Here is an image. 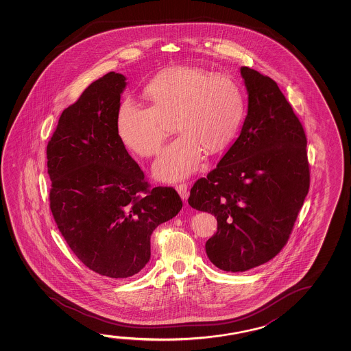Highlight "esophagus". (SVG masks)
Masks as SVG:
<instances>
[{"label": "esophagus", "mask_w": 351, "mask_h": 351, "mask_svg": "<svg viewBox=\"0 0 351 351\" xmlns=\"http://www.w3.org/2000/svg\"><path fill=\"white\" fill-rule=\"evenodd\" d=\"M176 191L178 192V195L180 197L182 198V199H187L189 198V195H190V192H189V186L187 184H176Z\"/></svg>", "instance_id": "esophagus-1"}]
</instances>
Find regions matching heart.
I'll return each mask as SVG.
<instances>
[{"instance_id": "obj_1", "label": "heart", "mask_w": 351, "mask_h": 351, "mask_svg": "<svg viewBox=\"0 0 351 351\" xmlns=\"http://www.w3.org/2000/svg\"><path fill=\"white\" fill-rule=\"evenodd\" d=\"M150 106L133 99L120 104L116 131L127 149L153 156L167 138L162 119L175 117L181 133L154 164V175L176 181L195 173L204 150L215 154L235 137L243 117L241 89L229 77L198 67H173L161 72L144 89Z\"/></svg>"}]
</instances>
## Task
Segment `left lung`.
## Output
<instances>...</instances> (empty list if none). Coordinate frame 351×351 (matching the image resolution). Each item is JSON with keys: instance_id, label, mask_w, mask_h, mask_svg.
<instances>
[{"instance_id": "obj_1", "label": "left lung", "mask_w": 351, "mask_h": 351, "mask_svg": "<svg viewBox=\"0 0 351 351\" xmlns=\"http://www.w3.org/2000/svg\"><path fill=\"white\" fill-rule=\"evenodd\" d=\"M240 71L248 94L241 133L189 198L191 207L217 218L206 252L219 269L232 273L282 251L310 189L307 139L291 105L268 75Z\"/></svg>"}]
</instances>
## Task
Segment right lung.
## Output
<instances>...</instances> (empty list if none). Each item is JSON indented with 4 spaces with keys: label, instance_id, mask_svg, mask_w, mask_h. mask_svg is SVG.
I'll list each match as a JSON object with an SVG mask.
<instances>
[{
    "label": "right lung",
    "instance_id": "add662e5",
    "mask_svg": "<svg viewBox=\"0 0 351 351\" xmlns=\"http://www.w3.org/2000/svg\"><path fill=\"white\" fill-rule=\"evenodd\" d=\"M126 77L109 72L60 116L47 148L50 209L72 252L108 278H128L150 259V236L176 217L173 187L150 189L116 131Z\"/></svg>",
    "mask_w": 351,
    "mask_h": 351
}]
</instances>
